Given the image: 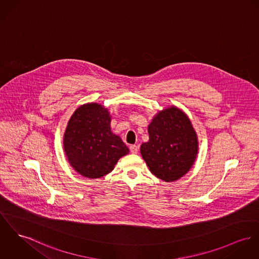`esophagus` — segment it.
Listing matches in <instances>:
<instances>
[{
	"mask_svg": "<svg viewBox=\"0 0 259 259\" xmlns=\"http://www.w3.org/2000/svg\"><path fill=\"white\" fill-rule=\"evenodd\" d=\"M130 150H131V152H132V153L137 154V153L139 152V146H138V145H136V144H133V145H131V146H130Z\"/></svg>",
	"mask_w": 259,
	"mask_h": 259,
	"instance_id": "obj_1",
	"label": "esophagus"
}]
</instances>
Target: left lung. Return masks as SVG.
<instances>
[{"mask_svg": "<svg viewBox=\"0 0 259 259\" xmlns=\"http://www.w3.org/2000/svg\"><path fill=\"white\" fill-rule=\"evenodd\" d=\"M149 141L141 153L149 170L165 182L183 177L198 154V137L188 116L172 106L158 112L148 125Z\"/></svg>", "mask_w": 259, "mask_h": 259, "instance_id": "8db88e82", "label": "left lung"}]
</instances>
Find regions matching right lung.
<instances>
[{"label": "right lung", "mask_w": 259, "mask_h": 259, "mask_svg": "<svg viewBox=\"0 0 259 259\" xmlns=\"http://www.w3.org/2000/svg\"><path fill=\"white\" fill-rule=\"evenodd\" d=\"M71 166L82 176L96 179L110 173L127 146L111 131V115L97 103L80 106L71 116L63 137Z\"/></svg>", "instance_id": "right-lung-1"}]
</instances>
